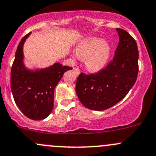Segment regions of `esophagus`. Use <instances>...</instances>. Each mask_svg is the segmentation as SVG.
Wrapping results in <instances>:
<instances>
[{"mask_svg": "<svg viewBox=\"0 0 156 156\" xmlns=\"http://www.w3.org/2000/svg\"><path fill=\"white\" fill-rule=\"evenodd\" d=\"M74 71H75V72H76L78 75L80 73V69H79V68H78V67H75V68H74Z\"/></svg>", "mask_w": 156, "mask_h": 156, "instance_id": "obj_1", "label": "esophagus"}]
</instances>
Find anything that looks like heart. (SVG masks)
Listing matches in <instances>:
<instances>
[{
	"label": "heart",
	"mask_w": 156,
	"mask_h": 156,
	"mask_svg": "<svg viewBox=\"0 0 156 156\" xmlns=\"http://www.w3.org/2000/svg\"><path fill=\"white\" fill-rule=\"evenodd\" d=\"M76 53L80 57H85V64L88 69L98 71L108 62L110 47L101 38L91 37L78 44Z\"/></svg>",
	"instance_id": "b5f03b06"
}]
</instances>
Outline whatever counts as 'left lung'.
Instances as JSON below:
<instances>
[{
    "mask_svg": "<svg viewBox=\"0 0 156 156\" xmlns=\"http://www.w3.org/2000/svg\"><path fill=\"white\" fill-rule=\"evenodd\" d=\"M119 43L113 59L97 73L81 72L76 82L81 103L89 109L103 111L112 107L128 94L137 78V44L125 30L117 28Z\"/></svg>",
    "mask_w": 156,
    "mask_h": 156,
    "instance_id": "left-lung-1",
    "label": "left lung"
}]
</instances>
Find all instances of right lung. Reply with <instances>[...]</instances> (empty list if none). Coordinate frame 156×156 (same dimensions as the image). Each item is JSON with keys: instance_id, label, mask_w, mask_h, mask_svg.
I'll return each instance as SVG.
<instances>
[{"instance_id": "1", "label": "right lung", "mask_w": 156, "mask_h": 156, "mask_svg": "<svg viewBox=\"0 0 156 156\" xmlns=\"http://www.w3.org/2000/svg\"><path fill=\"white\" fill-rule=\"evenodd\" d=\"M31 32L20 41L11 68L10 87L14 101L22 112L32 120L47 118L53 108L54 89L72 67L55 63L48 69L31 72L23 65V44Z\"/></svg>"}]
</instances>
